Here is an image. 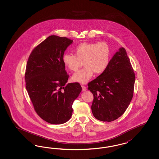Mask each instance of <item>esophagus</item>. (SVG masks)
Instances as JSON below:
<instances>
[{"label":"esophagus","mask_w":159,"mask_h":159,"mask_svg":"<svg viewBox=\"0 0 159 159\" xmlns=\"http://www.w3.org/2000/svg\"><path fill=\"white\" fill-rule=\"evenodd\" d=\"M82 91L83 92H84V91H86L87 90L86 87L84 86H82Z\"/></svg>","instance_id":"1"}]
</instances>
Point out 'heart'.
I'll return each mask as SVG.
<instances>
[{
	"mask_svg": "<svg viewBox=\"0 0 159 159\" xmlns=\"http://www.w3.org/2000/svg\"><path fill=\"white\" fill-rule=\"evenodd\" d=\"M75 55L65 53L62 57L63 63L72 72L77 71L83 63L85 67L72 76L73 82L86 84L94 73L101 75L104 72L110 62L111 51L104 42L83 43L74 48Z\"/></svg>",
	"mask_w": 159,
	"mask_h": 159,
	"instance_id": "obj_1",
	"label": "heart"
}]
</instances>
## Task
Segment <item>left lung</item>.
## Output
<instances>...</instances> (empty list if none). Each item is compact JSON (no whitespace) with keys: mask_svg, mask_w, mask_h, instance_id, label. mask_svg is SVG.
I'll return each instance as SVG.
<instances>
[{"mask_svg":"<svg viewBox=\"0 0 159 159\" xmlns=\"http://www.w3.org/2000/svg\"><path fill=\"white\" fill-rule=\"evenodd\" d=\"M135 76L124 48L111 58L103 73L88 84L94 96L93 115L98 120L111 122L126 111L133 97Z\"/></svg>","mask_w":159,"mask_h":159,"instance_id":"obj_1","label":"left lung"}]
</instances>
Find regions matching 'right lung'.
I'll use <instances>...</instances> for the list:
<instances>
[{
    "mask_svg": "<svg viewBox=\"0 0 159 159\" xmlns=\"http://www.w3.org/2000/svg\"><path fill=\"white\" fill-rule=\"evenodd\" d=\"M72 40L51 35L34 48L25 74L26 89L34 109L43 120L62 124L72 115V104L82 91L79 83H68L62 57Z\"/></svg>",
    "mask_w": 159,
    "mask_h": 159,
    "instance_id": "obj_1",
    "label": "right lung"
}]
</instances>
